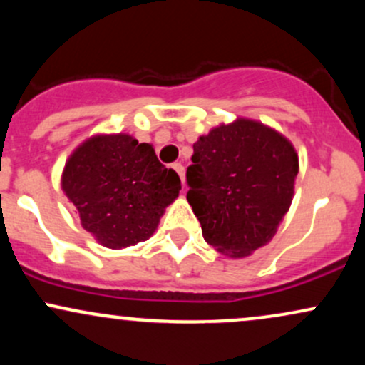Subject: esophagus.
Instances as JSON below:
<instances>
[{
  "mask_svg": "<svg viewBox=\"0 0 365 365\" xmlns=\"http://www.w3.org/2000/svg\"><path fill=\"white\" fill-rule=\"evenodd\" d=\"M173 170L177 171L178 177H180V180H182V183H183V185H185V168H183L182 163H175V165H173Z\"/></svg>",
  "mask_w": 365,
  "mask_h": 365,
  "instance_id": "esophagus-1",
  "label": "esophagus"
}]
</instances>
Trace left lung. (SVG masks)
<instances>
[{
    "mask_svg": "<svg viewBox=\"0 0 365 365\" xmlns=\"http://www.w3.org/2000/svg\"><path fill=\"white\" fill-rule=\"evenodd\" d=\"M299 156L261 121L238 118L194 144L187 200L202 237L230 257H247L274 237L290 209Z\"/></svg>",
    "mask_w": 365,
    "mask_h": 365,
    "instance_id": "8db88e82",
    "label": "left lung"
}]
</instances>
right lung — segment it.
<instances>
[{
	"label": "right lung",
	"instance_id": "add662e5",
	"mask_svg": "<svg viewBox=\"0 0 365 365\" xmlns=\"http://www.w3.org/2000/svg\"><path fill=\"white\" fill-rule=\"evenodd\" d=\"M61 188L99 244L123 249L148 240L178 197L177 171L159 163L150 144L128 133L94 135L73 150Z\"/></svg>",
	"mask_w": 365,
	"mask_h": 365
}]
</instances>
